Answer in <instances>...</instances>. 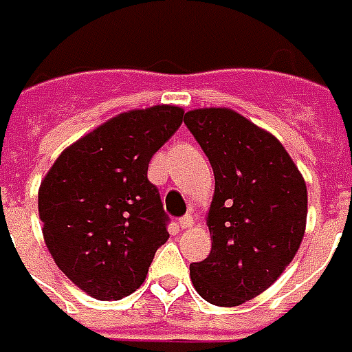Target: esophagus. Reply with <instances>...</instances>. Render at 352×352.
I'll use <instances>...</instances> for the list:
<instances>
[{"label": "esophagus", "instance_id": "esophagus-1", "mask_svg": "<svg viewBox=\"0 0 352 352\" xmlns=\"http://www.w3.org/2000/svg\"><path fill=\"white\" fill-rule=\"evenodd\" d=\"M180 228L182 229H189V228H193V223H195V220H193V216H184V218H180Z\"/></svg>", "mask_w": 352, "mask_h": 352}]
</instances>
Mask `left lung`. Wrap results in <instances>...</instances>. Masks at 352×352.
<instances>
[{
	"label": "left lung",
	"instance_id": "obj_1",
	"mask_svg": "<svg viewBox=\"0 0 352 352\" xmlns=\"http://www.w3.org/2000/svg\"><path fill=\"white\" fill-rule=\"evenodd\" d=\"M184 123L216 180L206 214L212 250L189 276L203 300L236 307L294 260L307 226V186L283 144L235 109H191Z\"/></svg>",
	"mask_w": 352,
	"mask_h": 352
}]
</instances>
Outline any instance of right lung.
I'll return each mask as SVG.
<instances>
[{
    "label": "right lung",
    "mask_w": 352,
    "mask_h": 352,
    "mask_svg": "<svg viewBox=\"0 0 352 352\" xmlns=\"http://www.w3.org/2000/svg\"><path fill=\"white\" fill-rule=\"evenodd\" d=\"M182 121L184 109L170 104L123 111L64 149L41 180L45 244L62 273L94 300L138 290L168 239L148 166Z\"/></svg>",
    "instance_id": "1"
}]
</instances>
